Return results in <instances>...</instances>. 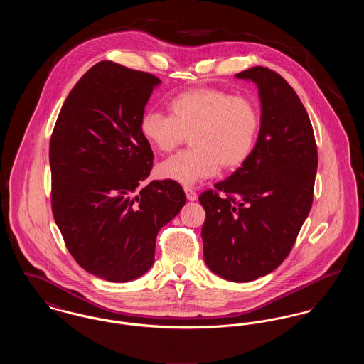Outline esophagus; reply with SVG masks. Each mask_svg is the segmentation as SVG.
I'll return each instance as SVG.
<instances>
[{"label":"esophagus","instance_id":"obj_1","mask_svg":"<svg viewBox=\"0 0 364 364\" xmlns=\"http://www.w3.org/2000/svg\"><path fill=\"white\" fill-rule=\"evenodd\" d=\"M184 192H186V196H187V199L191 200V202H193V200H196L198 199V195H196V192L190 188V187H184Z\"/></svg>","mask_w":364,"mask_h":364}]
</instances>
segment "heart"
I'll return each mask as SVG.
<instances>
[{
    "instance_id": "1",
    "label": "heart",
    "mask_w": 364,
    "mask_h": 364,
    "mask_svg": "<svg viewBox=\"0 0 364 364\" xmlns=\"http://www.w3.org/2000/svg\"><path fill=\"white\" fill-rule=\"evenodd\" d=\"M168 109L171 116L158 110L141 114V138L158 153H171L191 135L193 149L159 164L158 177L192 186L215 176L220 166H242L251 156L259 129V113L251 100L198 87L174 95Z\"/></svg>"
}]
</instances>
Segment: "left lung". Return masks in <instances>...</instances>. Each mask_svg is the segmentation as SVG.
<instances>
[{"mask_svg":"<svg viewBox=\"0 0 364 364\" xmlns=\"http://www.w3.org/2000/svg\"><path fill=\"white\" fill-rule=\"evenodd\" d=\"M259 90L260 129L251 156L205 191L203 258L228 281L263 277L288 257L311 210L318 151L310 117L277 72L254 67L236 75Z\"/></svg>","mask_w":364,"mask_h":364,"instance_id":"8db88e82","label":"left lung"}]
</instances>
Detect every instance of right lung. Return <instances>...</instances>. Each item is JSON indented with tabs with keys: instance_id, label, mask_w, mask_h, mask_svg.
<instances>
[{
	"instance_id": "obj_1",
	"label": "right lung",
	"mask_w": 364,
	"mask_h": 364,
	"mask_svg": "<svg viewBox=\"0 0 364 364\" xmlns=\"http://www.w3.org/2000/svg\"><path fill=\"white\" fill-rule=\"evenodd\" d=\"M161 80L101 61L65 100L49 149L52 210L65 245L86 272L112 282L143 276L156 235L186 205L169 180L144 184L153 151L139 122Z\"/></svg>"
}]
</instances>
